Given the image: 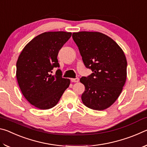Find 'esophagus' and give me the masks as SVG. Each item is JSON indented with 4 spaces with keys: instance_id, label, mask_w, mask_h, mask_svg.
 Returning <instances> with one entry per match:
<instances>
[{
    "instance_id": "1",
    "label": "esophagus",
    "mask_w": 147,
    "mask_h": 147,
    "mask_svg": "<svg viewBox=\"0 0 147 147\" xmlns=\"http://www.w3.org/2000/svg\"><path fill=\"white\" fill-rule=\"evenodd\" d=\"M71 80L72 82H79V78H71Z\"/></svg>"
}]
</instances>
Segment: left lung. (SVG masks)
I'll return each instance as SVG.
<instances>
[{
    "instance_id": "8db88e82",
    "label": "left lung",
    "mask_w": 147,
    "mask_h": 147,
    "mask_svg": "<svg viewBox=\"0 0 147 147\" xmlns=\"http://www.w3.org/2000/svg\"><path fill=\"white\" fill-rule=\"evenodd\" d=\"M73 39L85 66L93 71L80 80L85 86L82 100L89 108L104 110L115 102L125 84L126 56L115 41L100 32H75Z\"/></svg>"
}]
</instances>
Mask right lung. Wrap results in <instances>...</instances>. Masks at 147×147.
Returning <instances> with one entry per match:
<instances>
[{
    "instance_id": "right-lung-1",
    "label": "right lung",
    "mask_w": 147,
    "mask_h": 147,
    "mask_svg": "<svg viewBox=\"0 0 147 147\" xmlns=\"http://www.w3.org/2000/svg\"><path fill=\"white\" fill-rule=\"evenodd\" d=\"M71 32H44L24 47L16 64L17 82L24 97L40 109H49L58 104L70 85V80L63 78L58 69V53L71 37Z\"/></svg>"
}]
</instances>
